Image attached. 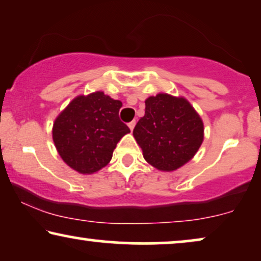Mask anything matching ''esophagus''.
Listing matches in <instances>:
<instances>
[{
    "instance_id": "1",
    "label": "esophagus",
    "mask_w": 261,
    "mask_h": 261,
    "mask_svg": "<svg viewBox=\"0 0 261 261\" xmlns=\"http://www.w3.org/2000/svg\"><path fill=\"white\" fill-rule=\"evenodd\" d=\"M127 125H129V127H130V130L132 131V130H134V127H135V125H136V120H132V122H130L129 124H127Z\"/></svg>"
}]
</instances>
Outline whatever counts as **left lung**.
Segmentation results:
<instances>
[{
	"instance_id": "1",
	"label": "left lung",
	"mask_w": 261,
	"mask_h": 261,
	"mask_svg": "<svg viewBox=\"0 0 261 261\" xmlns=\"http://www.w3.org/2000/svg\"><path fill=\"white\" fill-rule=\"evenodd\" d=\"M146 162L172 171L195 155L203 141V123L185 98L167 93L145 100V115L134 129Z\"/></svg>"
}]
</instances>
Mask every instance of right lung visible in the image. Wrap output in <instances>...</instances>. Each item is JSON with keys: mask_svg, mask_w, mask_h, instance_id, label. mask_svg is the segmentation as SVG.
Returning a JSON list of instances; mask_svg holds the SVG:
<instances>
[{"mask_svg": "<svg viewBox=\"0 0 261 261\" xmlns=\"http://www.w3.org/2000/svg\"><path fill=\"white\" fill-rule=\"evenodd\" d=\"M122 101L104 92L79 95L58 116L53 141L61 159L82 174H93L112 159L113 150L130 129L119 119Z\"/></svg>", "mask_w": 261, "mask_h": 261, "instance_id": "add662e5", "label": "right lung"}]
</instances>
